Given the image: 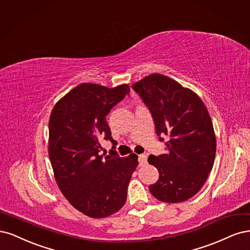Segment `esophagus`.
<instances>
[{
    "mask_svg": "<svg viewBox=\"0 0 250 250\" xmlns=\"http://www.w3.org/2000/svg\"><path fill=\"white\" fill-rule=\"evenodd\" d=\"M138 161H139V165L140 166H144L147 163V157L146 155H140L138 157Z\"/></svg>",
    "mask_w": 250,
    "mask_h": 250,
    "instance_id": "esophagus-1",
    "label": "esophagus"
}]
</instances>
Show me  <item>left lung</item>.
Instances as JSON below:
<instances>
[{"mask_svg": "<svg viewBox=\"0 0 250 250\" xmlns=\"http://www.w3.org/2000/svg\"><path fill=\"white\" fill-rule=\"evenodd\" d=\"M148 107L167 154L150 155L159 171L149 191L158 200L176 204L194 196L211 172L216 155L212 119L199 96L164 75L151 74L132 85Z\"/></svg>", "mask_w": 250, "mask_h": 250, "instance_id": "obj_1", "label": "left lung"}]
</instances>
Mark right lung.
I'll return each instance as SVG.
<instances>
[{"mask_svg": "<svg viewBox=\"0 0 250 250\" xmlns=\"http://www.w3.org/2000/svg\"><path fill=\"white\" fill-rule=\"evenodd\" d=\"M128 91L126 84L82 83L56 103L50 116L49 157L56 182L69 204L91 218H104L124 207L138 166L135 154H100L101 140L117 144L106 116Z\"/></svg>", "mask_w": 250, "mask_h": 250, "instance_id": "obj_1", "label": "right lung"}]
</instances>
